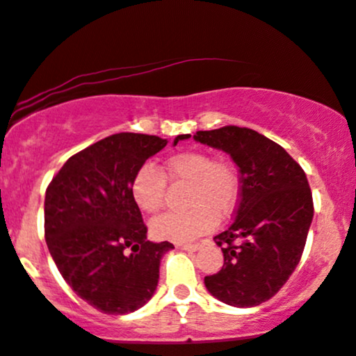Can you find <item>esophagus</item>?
<instances>
[{
	"instance_id": "1",
	"label": "esophagus",
	"mask_w": 356,
	"mask_h": 356,
	"mask_svg": "<svg viewBox=\"0 0 356 356\" xmlns=\"http://www.w3.org/2000/svg\"><path fill=\"white\" fill-rule=\"evenodd\" d=\"M177 248L187 250V252H196V250L201 248V243H181L177 245Z\"/></svg>"
}]
</instances>
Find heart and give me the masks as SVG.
<instances>
[{
	"label": "heart",
	"mask_w": 356,
	"mask_h": 356,
	"mask_svg": "<svg viewBox=\"0 0 356 356\" xmlns=\"http://www.w3.org/2000/svg\"><path fill=\"white\" fill-rule=\"evenodd\" d=\"M167 181L187 184L184 213L163 214L152 222V235L159 240H194L214 228L218 218H226L236 204L240 174L228 159H213L206 150H184L170 155L163 167L143 165L131 181V197L143 213L155 214L163 208Z\"/></svg>",
	"instance_id": "b5f03b06"
}]
</instances>
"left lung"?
<instances>
[{"label": "left lung", "instance_id": "1", "mask_svg": "<svg viewBox=\"0 0 356 356\" xmlns=\"http://www.w3.org/2000/svg\"><path fill=\"white\" fill-rule=\"evenodd\" d=\"M189 135H179V140ZM194 140L221 148L240 169L232 225L214 236L225 255L206 289L229 306L252 307L282 289L298 267L314 214L306 172L279 143L250 128L197 131Z\"/></svg>", "mask_w": 356, "mask_h": 356}]
</instances>
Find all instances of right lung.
Masks as SVG:
<instances>
[{"instance_id":"obj_1","label":"right lung","mask_w":356,"mask_h":356,"mask_svg":"<svg viewBox=\"0 0 356 356\" xmlns=\"http://www.w3.org/2000/svg\"><path fill=\"white\" fill-rule=\"evenodd\" d=\"M165 145L155 135L106 136L72 155L47 187L50 255L72 291L106 314L142 307L157 289L160 259L174 248L147 240L131 197L136 170Z\"/></svg>"}]
</instances>
